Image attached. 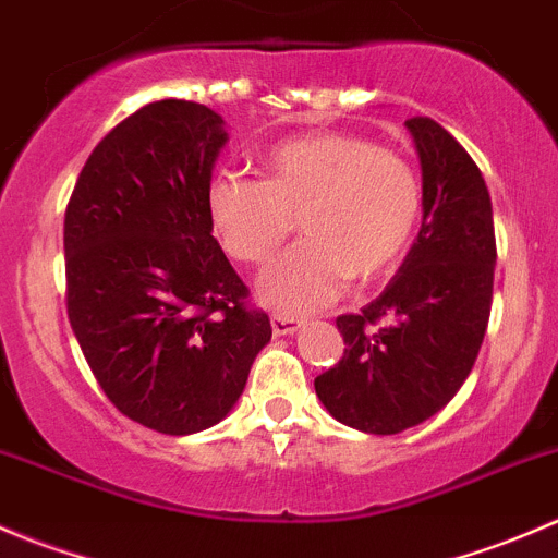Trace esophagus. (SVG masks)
Segmentation results:
<instances>
[{
	"instance_id": "1",
	"label": "esophagus",
	"mask_w": 558,
	"mask_h": 558,
	"mask_svg": "<svg viewBox=\"0 0 558 558\" xmlns=\"http://www.w3.org/2000/svg\"><path fill=\"white\" fill-rule=\"evenodd\" d=\"M269 324H272V335L275 337H286V335H294L296 329L302 326L300 318H294V315H272L269 318Z\"/></svg>"
}]
</instances>
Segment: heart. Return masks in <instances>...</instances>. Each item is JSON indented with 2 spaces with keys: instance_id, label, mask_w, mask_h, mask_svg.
<instances>
[{
  "instance_id": "1",
  "label": "heart",
  "mask_w": 558,
  "mask_h": 558,
  "mask_svg": "<svg viewBox=\"0 0 558 558\" xmlns=\"http://www.w3.org/2000/svg\"><path fill=\"white\" fill-rule=\"evenodd\" d=\"M262 180L223 172L207 189V218L234 262L262 264L289 232L305 240L258 278V300L305 313L335 300L348 278L373 280L408 251L421 216V183L397 150L359 134L311 132L269 145Z\"/></svg>"
}]
</instances>
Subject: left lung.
Here are the masks:
<instances>
[{
	"instance_id": "1",
	"label": "left lung",
	"mask_w": 558,
	"mask_h": 558,
	"mask_svg": "<svg viewBox=\"0 0 558 558\" xmlns=\"http://www.w3.org/2000/svg\"><path fill=\"white\" fill-rule=\"evenodd\" d=\"M424 178L418 238L378 300L340 315L345 353L315 378L340 424L399 435L440 413L472 373L492 313V196L464 148L432 118L404 121Z\"/></svg>"
}]
</instances>
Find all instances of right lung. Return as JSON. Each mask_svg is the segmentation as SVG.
I'll list each match as a JSON object with an SVG mask.
<instances>
[{
    "mask_svg": "<svg viewBox=\"0 0 558 558\" xmlns=\"http://www.w3.org/2000/svg\"><path fill=\"white\" fill-rule=\"evenodd\" d=\"M227 140L205 105L140 107L94 148L66 205L72 331L107 399L161 435L227 418L272 337L207 218Z\"/></svg>",
    "mask_w": 558,
    "mask_h": 558,
    "instance_id": "1",
    "label": "right lung"
}]
</instances>
